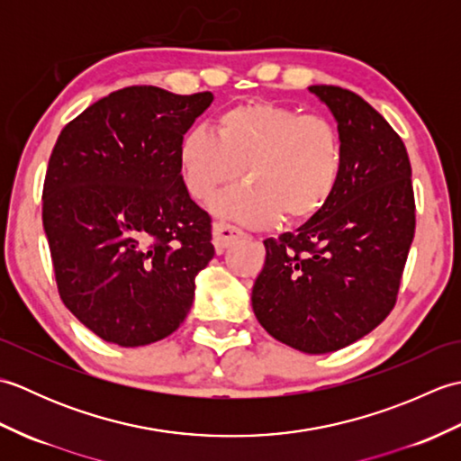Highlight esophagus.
<instances>
[{
	"mask_svg": "<svg viewBox=\"0 0 461 461\" xmlns=\"http://www.w3.org/2000/svg\"><path fill=\"white\" fill-rule=\"evenodd\" d=\"M212 236H213L215 249L221 253L223 249H228L231 243L240 241L243 236H246V233H243L241 230H238L236 225H230V223H225V221H213Z\"/></svg>",
	"mask_w": 461,
	"mask_h": 461,
	"instance_id": "1",
	"label": "esophagus"
}]
</instances>
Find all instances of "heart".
Masks as SVG:
<instances>
[{
  "mask_svg": "<svg viewBox=\"0 0 461 461\" xmlns=\"http://www.w3.org/2000/svg\"><path fill=\"white\" fill-rule=\"evenodd\" d=\"M342 140L325 116L303 114L271 101L231 106L215 119V134L192 126L180 139L178 164L194 200L243 176L246 184L213 203L246 225L301 223L325 208L342 172Z\"/></svg>",
  "mask_w": 461,
  "mask_h": 461,
  "instance_id": "obj_1",
  "label": "heart"
}]
</instances>
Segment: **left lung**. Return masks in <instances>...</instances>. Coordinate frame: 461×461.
<instances>
[{"label":"left lung","instance_id":"left-lung-1","mask_svg":"<svg viewBox=\"0 0 461 461\" xmlns=\"http://www.w3.org/2000/svg\"><path fill=\"white\" fill-rule=\"evenodd\" d=\"M309 91L337 121L340 180L315 218L263 241L251 305L273 339L325 355L368 335L394 309L416 203L406 146L384 116L340 86Z\"/></svg>","mask_w":461,"mask_h":461}]
</instances>
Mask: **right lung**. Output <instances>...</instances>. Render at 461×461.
<instances>
[{"instance_id": "1", "label": "right lung", "mask_w": 461, "mask_h": 461, "mask_svg": "<svg viewBox=\"0 0 461 461\" xmlns=\"http://www.w3.org/2000/svg\"><path fill=\"white\" fill-rule=\"evenodd\" d=\"M213 101L126 86L59 134L43 184V228L65 307L121 347L182 325L213 258L212 218L180 172L178 144Z\"/></svg>"}]
</instances>
